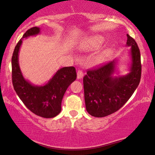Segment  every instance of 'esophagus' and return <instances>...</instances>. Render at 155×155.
<instances>
[{"instance_id": "obj_1", "label": "esophagus", "mask_w": 155, "mask_h": 155, "mask_svg": "<svg viewBox=\"0 0 155 155\" xmlns=\"http://www.w3.org/2000/svg\"><path fill=\"white\" fill-rule=\"evenodd\" d=\"M83 72L82 71H78L77 73V78L78 79H81V78H83Z\"/></svg>"}]
</instances>
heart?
<instances>
[{"instance_id":"1","label":"heart","mask_w":155,"mask_h":155,"mask_svg":"<svg viewBox=\"0 0 155 155\" xmlns=\"http://www.w3.org/2000/svg\"><path fill=\"white\" fill-rule=\"evenodd\" d=\"M104 41L103 38L101 36H94L83 41L80 46L81 48L84 49H92L97 48L102 44Z\"/></svg>"}]
</instances>
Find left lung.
Wrapping results in <instances>:
<instances>
[{"instance_id": "8db88e82", "label": "left lung", "mask_w": 155, "mask_h": 155, "mask_svg": "<svg viewBox=\"0 0 155 155\" xmlns=\"http://www.w3.org/2000/svg\"><path fill=\"white\" fill-rule=\"evenodd\" d=\"M126 46H130L129 73L114 76L117 61L89 70L83 78L87 111L94 117H104L117 111L130 98L140 81V53L135 39L127 35Z\"/></svg>"}]
</instances>
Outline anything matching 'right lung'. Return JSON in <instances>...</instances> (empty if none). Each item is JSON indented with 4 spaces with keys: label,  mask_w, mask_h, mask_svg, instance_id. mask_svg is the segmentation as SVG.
Returning a JSON list of instances; mask_svg holds the SVG:
<instances>
[{
    "label": "right lung",
    "mask_w": 155,
    "mask_h": 155,
    "mask_svg": "<svg viewBox=\"0 0 155 155\" xmlns=\"http://www.w3.org/2000/svg\"><path fill=\"white\" fill-rule=\"evenodd\" d=\"M40 33V28L34 27L24 34L15 48L12 56V80L14 90L27 109L43 118H54L61 111V102L65 91L77 78L73 66L58 70L51 79L44 85L38 86L25 79L19 65V51L24 38Z\"/></svg>",
    "instance_id": "1"
}]
</instances>
